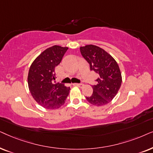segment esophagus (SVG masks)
I'll list each match as a JSON object with an SVG mask.
<instances>
[{
    "label": "esophagus",
    "instance_id": "34e87169",
    "mask_svg": "<svg viewBox=\"0 0 153 153\" xmlns=\"http://www.w3.org/2000/svg\"><path fill=\"white\" fill-rule=\"evenodd\" d=\"M75 85V86H77L78 87H80V88H82V87L84 86V85L82 84V83H75V84H73Z\"/></svg>",
    "mask_w": 153,
    "mask_h": 153
}]
</instances>
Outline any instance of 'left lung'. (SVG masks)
<instances>
[{
	"label": "left lung",
	"instance_id": "8db88e82",
	"mask_svg": "<svg viewBox=\"0 0 153 153\" xmlns=\"http://www.w3.org/2000/svg\"><path fill=\"white\" fill-rule=\"evenodd\" d=\"M80 52L89 63L90 70L97 73L98 82L93 85V94L86 97L91 104L106 105L117 94L122 84V75L117 63L107 52L99 47L88 45L80 47Z\"/></svg>",
	"mask_w": 153,
	"mask_h": 153
}]
</instances>
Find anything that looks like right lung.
I'll list each match as a JSON object with an SVG mask.
<instances>
[{
    "mask_svg": "<svg viewBox=\"0 0 153 153\" xmlns=\"http://www.w3.org/2000/svg\"><path fill=\"white\" fill-rule=\"evenodd\" d=\"M68 48L54 45L43 51L30 65L28 85L33 98L45 108L54 110L64 104L70 87L56 83L55 67Z\"/></svg>",
    "mask_w": 153,
    "mask_h": 153,
    "instance_id": "add662e5",
    "label": "right lung"
}]
</instances>
